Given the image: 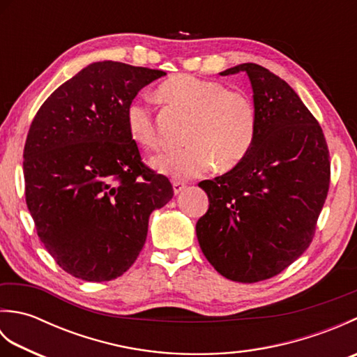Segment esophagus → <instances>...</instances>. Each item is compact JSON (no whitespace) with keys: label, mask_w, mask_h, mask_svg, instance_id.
Returning a JSON list of instances; mask_svg holds the SVG:
<instances>
[{"label":"esophagus","mask_w":357,"mask_h":357,"mask_svg":"<svg viewBox=\"0 0 357 357\" xmlns=\"http://www.w3.org/2000/svg\"><path fill=\"white\" fill-rule=\"evenodd\" d=\"M187 185L184 184V183H179V181H174L173 183V192H174V195H179L181 192L184 190Z\"/></svg>","instance_id":"esophagus-1"}]
</instances>
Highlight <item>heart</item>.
I'll use <instances>...</instances> for the list:
<instances>
[{
	"label": "heart",
	"mask_w": 357,
	"mask_h": 357,
	"mask_svg": "<svg viewBox=\"0 0 357 357\" xmlns=\"http://www.w3.org/2000/svg\"><path fill=\"white\" fill-rule=\"evenodd\" d=\"M158 96L190 115L185 128L187 146L156 156L151 165L176 179H190L210 170L231 169L252 149L257 132V116L252 100L229 90L222 82L193 75H176L164 81ZM126 126L132 141L146 150L159 147L153 110L142 100L126 107Z\"/></svg>",
	"instance_id": "b5f03b06"
}]
</instances>
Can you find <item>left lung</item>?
<instances>
[{"mask_svg": "<svg viewBox=\"0 0 357 357\" xmlns=\"http://www.w3.org/2000/svg\"><path fill=\"white\" fill-rule=\"evenodd\" d=\"M253 89L256 139L222 176L201 181L210 199L196 222L207 261L234 282L279 275L310 247L330 187L322 128L298 93L268 69L239 64Z\"/></svg>", "mask_w": 357, "mask_h": 357, "instance_id": "obj_1", "label": "left lung"}]
</instances>
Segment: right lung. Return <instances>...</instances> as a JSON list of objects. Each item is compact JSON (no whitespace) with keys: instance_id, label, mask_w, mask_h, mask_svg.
<instances>
[{"instance_id":"obj_1","label":"right lung","mask_w":357,"mask_h":357,"mask_svg":"<svg viewBox=\"0 0 357 357\" xmlns=\"http://www.w3.org/2000/svg\"><path fill=\"white\" fill-rule=\"evenodd\" d=\"M165 72L93 63L59 86L30 124L26 204L38 236L69 275L104 282L132 267L149 218L173 198L164 174L142 162L126 107Z\"/></svg>"}]
</instances>
